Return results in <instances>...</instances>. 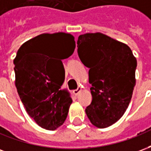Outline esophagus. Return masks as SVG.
Masks as SVG:
<instances>
[{
	"mask_svg": "<svg viewBox=\"0 0 151 151\" xmlns=\"http://www.w3.org/2000/svg\"><path fill=\"white\" fill-rule=\"evenodd\" d=\"M81 91H82V88H81V87H78V89H76V90L73 91V94L75 95H78L79 94V92Z\"/></svg>",
	"mask_w": 151,
	"mask_h": 151,
	"instance_id": "34e87169",
	"label": "esophagus"
}]
</instances>
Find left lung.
Wrapping results in <instances>:
<instances>
[{
    "instance_id": "8db88e82",
    "label": "left lung",
    "mask_w": 151,
    "mask_h": 151,
    "mask_svg": "<svg viewBox=\"0 0 151 151\" xmlns=\"http://www.w3.org/2000/svg\"><path fill=\"white\" fill-rule=\"evenodd\" d=\"M78 53L89 68L92 101L86 113L93 125L111 126L129 107L136 84L137 60L125 43L102 33L79 35Z\"/></svg>"
}]
</instances>
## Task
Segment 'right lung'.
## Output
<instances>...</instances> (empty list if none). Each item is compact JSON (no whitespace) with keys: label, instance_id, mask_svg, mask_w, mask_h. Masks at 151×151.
<instances>
[{"label":"right lung","instance_id":"right-lung-1","mask_svg":"<svg viewBox=\"0 0 151 151\" xmlns=\"http://www.w3.org/2000/svg\"><path fill=\"white\" fill-rule=\"evenodd\" d=\"M72 35L42 34L25 42L14 60L15 86L28 115L41 128L55 130L68 116L72 99L62 90L65 69L61 60L75 49ZM59 55L60 60L51 62Z\"/></svg>","mask_w":151,"mask_h":151}]
</instances>
